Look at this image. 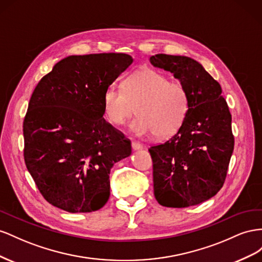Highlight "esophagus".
Segmentation results:
<instances>
[{
  "label": "esophagus",
  "instance_id": "obj_1",
  "mask_svg": "<svg viewBox=\"0 0 262 262\" xmlns=\"http://www.w3.org/2000/svg\"><path fill=\"white\" fill-rule=\"evenodd\" d=\"M132 148L134 149V150H139V149H143V145L138 143V141L133 140L132 141Z\"/></svg>",
  "mask_w": 262,
  "mask_h": 262
}]
</instances>
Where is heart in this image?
Listing matches in <instances>:
<instances>
[{"mask_svg":"<svg viewBox=\"0 0 262 262\" xmlns=\"http://www.w3.org/2000/svg\"><path fill=\"white\" fill-rule=\"evenodd\" d=\"M139 116L130 125L137 136L157 134L164 138L181 128L190 111V94L180 81H170L166 74L143 69L124 81V86L108 85L103 94V111L107 121L123 125L134 114Z\"/></svg>","mask_w":262,"mask_h":262,"instance_id":"b5f03b06","label":"heart"}]
</instances>
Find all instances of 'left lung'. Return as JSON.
<instances>
[{"mask_svg": "<svg viewBox=\"0 0 262 262\" xmlns=\"http://www.w3.org/2000/svg\"><path fill=\"white\" fill-rule=\"evenodd\" d=\"M150 62L173 73L190 94V111L181 128L149 148L155 198L167 207L200 204L222 189L234 150L227 102L219 82L194 59L158 54Z\"/></svg>", "mask_w": 262, "mask_h": 262, "instance_id": "left-lung-1", "label": "left lung"}]
</instances>
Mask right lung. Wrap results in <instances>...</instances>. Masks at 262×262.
Returning <instances> with one entry per match:
<instances>
[{
	"mask_svg": "<svg viewBox=\"0 0 262 262\" xmlns=\"http://www.w3.org/2000/svg\"><path fill=\"white\" fill-rule=\"evenodd\" d=\"M132 62L115 52L69 56L36 85L23 123L24 160L51 205L88 213L107 202L111 169L132 145L103 118V94Z\"/></svg>",
	"mask_w": 262,
	"mask_h": 262,
	"instance_id": "1",
	"label": "right lung"
}]
</instances>
